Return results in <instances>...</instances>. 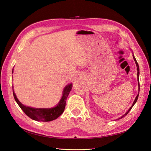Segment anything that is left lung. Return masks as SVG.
<instances>
[{"label":"left lung","instance_id":"8db88e82","mask_svg":"<svg viewBox=\"0 0 151 151\" xmlns=\"http://www.w3.org/2000/svg\"><path fill=\"white\" fill-rule=\"evenodd\" d=\"M133 58H134V61H135V64H136V66H137V81H138V86H139V93H138V94H137V96H136V98H135V100H134V103H133V104H132V105L131 106V107L129 109V110H128L124 115H122L120 118H118V120H119V119H121V118H123L125 116H126L127 114H128V113H129L130 110H131V109L132 108V107L134 106V105L136 103V102H137V99H138V97H139V89H140V84H139V64H138V63H137V60H136V59H135V57H134V55H133Z\"/></svg>","mask_w":151,"mask_h":151}]
</instances>
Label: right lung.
I'll list each match as a JSON object with an SVG mask.
<instances>
[{
  "label": "right lung",
  "instance_id": "right-lung-1",
  "mask_svg": "<svg viewBox=\"0 0 151 151\" xmlns=\"http://www.w3.org/2000/svg\"><path fill=\"white\" fill-rule=\"evenodd\" d=\"M13 73V70H12ZM72 88V84H68L67 85L63 90L62 96L59 101L58 103L55 107L51 108H36L33 107L26 106L22 104L17 99L16 94L13 91V96L14 98L15 101L19 105L22 111L27 116H28L32 120H34L38 122H50L57 119L58 117L60 116L63 112L64 111L65 108L66 100L68 97Z\"/></svg>",
  "mask_w": 151,
  "mask_h": 151
}]
</instances>
